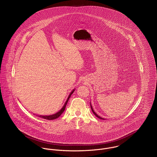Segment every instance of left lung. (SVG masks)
Masks as SVG:
<instances>
[{
  "instance_id": "8db88e82",
  "label": "left lung",
  "mask_w": 157,
  "mask_h": 157,
  "mask_svg": "<svg viewBox=\"0 0 157 157\" xmlns=\"http://www.w3.org/2000/svg\"><path fill=\"white\" fill-rule=\"evenodd\" d=\"M90 108H91V110H92V112L94 113V114L97 117H98V118H100V119H102V120H104V118H101V117H100L99 115H98L95 112H94V111L93 110V109H92V106H91V105H90Z\"/></svg>"
}]
</instances>
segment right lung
Masks as SVG:
<instances>
[{
    "mask_svg": "<svg viewBox=\"0 0 157 157\" xmlns=\"http://www.w3.org/2000/svg\"><path fill=\"white\" fill-rule=\"evenodd\" d=\"M75 90H74L71 92V94H69V97H68V98H67V100L66 101V102H65V105H64V106H63V108L60 109V111H59V112H57L56 113H55V114H53V115H48V116H44V115H38V117H42V118H44V119H46V120H54V119H56V118H57L58 117H59L60 115H61V114L63 112V111H65V108H66V106H67V101H68V100H69V98H70V97H71V94H72V93L74 92V91Z\"/></svg>",
    "mask_w": 157,
    "mask_h": 157,
    "instance_id": "obj_1",
    "label": "right lung"
}]
</instances>
